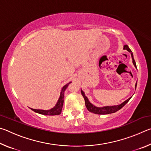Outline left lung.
I'll list each match as a JSON object with an SVG mask.
<instances>
[{
	"label": "left lung",
	"mask_w": 151,
	"mask_h": 151,
	"mask_svg": "<svg viewBox=\"0 0 151 151\" xmlns=\"http://www.w3.org/2000/svg\"><path fill=\"white\" fill-rule=\"evenodd\" d=\"M123 49L127 50L129 51V52L131 53V57H132V63L134 65L135 67L137 68V65H136V63H135V60L134 59L133 57V54H132L131 50L130 49L129 47H128V45H124ZM137 83H136L135 85V88L137 87ZM81 94L83 95L84 99H85V105L86 109H88V111L91 112H93L94 114H111V113H114L116 111H118L119 110L122 109L125 104H126L129 101L131 98H129V99H127V101H125L123 103H121V104H119V105L116 106H104V107H96L95 106H94L93 104H91L89 101L88 100L87 97L85 96L84 92L81 90Z\"/></svg>",
	"instance_id": "8db88e82"
}]
</instances>
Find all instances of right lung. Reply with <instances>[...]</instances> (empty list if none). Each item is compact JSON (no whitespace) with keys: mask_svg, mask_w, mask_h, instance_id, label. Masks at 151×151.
Segmentation results:
<instances>
[{"mask_svg":"<svg viewBox=\"0 0 151 151\" xmlns=\"http://www.w3.org/2000/svg\"><path fill=\"white\" fill-rule=\"evenodd\" d=\"M71 83H68L65 85L62 88V91L60 92V95L59 99H58V101L57 103L56 104V105L53 107L52 109L50 110H40V109H30L32 111H35V112H37V113L41 114H45V115H58L61 113V111H62L63 106V103H64V93H65V90L66 88L68 87V86L69 84Z\"/></svg>","mask_w":151,"mask_h":151,"instance_id":"add662e5","label":"right lung"}]
</instances>
